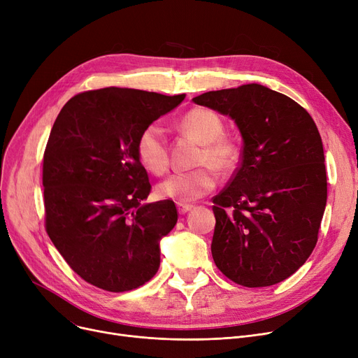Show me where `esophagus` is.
Instances as JSON below:
<instances>
[{
    "label": "esophagus",
    "mask_w": 358,
    "mask_h": 358,
    "mask_svg": "<svg viewBox=\"0 0 358 358\" xmlns=\"http://www.w3.org/2000/svg\"><path fill=\"white\" fill-rule=\"evenodd\" d=\"M177 209H178V213L180 215H185L187 212H190L193 209V204H189V203H177Z\"/></svg>",
    "instance_id": "obj_1"
}]
</instances>
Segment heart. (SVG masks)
Instances as JSON below:
<instances>
[{"instance_id": "b5f03b06", "label": "heart", "mask_w": 358, "mask_h": 358, "mask_svg": "<svg viewBox=\"0 0 358 358\" xmlns=\"http://www.w3.org/2000/svg\"><path fill=\"white\" fill-rule=\"evenodd\" d=\"M180 129L185 135L201 143L197 157L200 168L189 173H178L164 180L158 185V196L180 203L194 201L209 194L217 184L215 169L222 174H232L242 158L239 142L224 135V123L217 113L194 107L184 113L180 119ZM136 155L139 162L155 176L164 174L169 165L168 142L164 127L152 122L146 124L136 141Z\"/></svg>"}]
</instances>
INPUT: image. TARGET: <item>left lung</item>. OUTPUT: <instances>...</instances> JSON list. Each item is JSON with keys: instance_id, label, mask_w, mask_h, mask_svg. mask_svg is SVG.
<instances>
[{"instance_id": "8db88e82", "label": "left lung", "mask_w": 358, "mask_h": 358, "mask_svg": "<svg viewBox=\"0 0 358 358\" xmlns=\"http://www.w3.org/2000/svg\"><path fill=\"white\" fill-rule=\"evenodd\" d=\"M193 101L229 115L243 139L231 181L215 196L212 255L234 283H280L312 254L327 204L322 139L309 113L259 84L204 92Z\"/></svg>"}]
</instances>
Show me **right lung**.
I'll return each instance as SVG.
<instances>
[{"label": "right lung", "mask_w": 358, "mask_h": 358, "mask_svg": "<svg viewBox=\"0 0 358 358\" xmlns=\"http://www.w3.org/2000/svg\"><path fill=\"white\" fill-rule=\"evenodd\" d=\"M130 88L73 96L56 117L43 154L45 228L68 266L107 292L143 286L159 268V239L178 219L150 193L136 155L142 129L182 100Z\"/></svg>", "instance_id": "right-lung-1"}]
</instances>
